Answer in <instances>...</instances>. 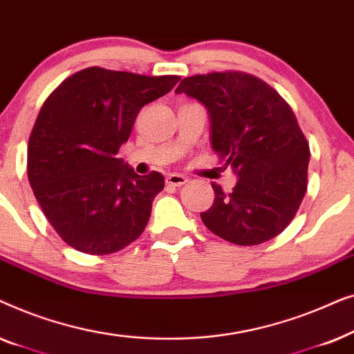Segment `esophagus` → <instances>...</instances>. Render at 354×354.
<instances>
[{"label": "esophagus", "mask_w": 354, "mask_h": 354, "mask_svg": "<svg viewBox=\"0 0 354 354\" xmlns=\"http://www.w3.org/2000/svg\"><path fill=\"white\" fill-rule=\"evenodd\" d=\"M166 182H167V185L182 187V185H185V183L188 182V178L180 176V174H171V176L166 178Z\"/></svg>", "instance_id": "esophagus-1"}]
</instances>
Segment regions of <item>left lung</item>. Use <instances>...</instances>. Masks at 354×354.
I'll return each mask as SVG.
<instances>
[{"instance_id":"8db88e82","label":"left lung","mask_w":354,"mask_h":354,"mask_svg":"<svg viewBox=\"0 0 354 354\" xmlns=\"http://www.w3.org/2000/svg\"><path fill=\"white\" fill-rule=\"evenodd\" d=\"M176 93L205 104L212 149L239 176L201 219L235 245L264 243L293 221L308 188L309 145L287 101L258 77L227 71L187 77Z\"/></svg>"}]
</instances>
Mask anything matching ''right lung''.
Listing matches in <instances>:
<instances>
[{"label": "right lung", "mask_w": 354, "mask_h": 354, "mask_svg": "<svg viewBox=\"0 0 354 354\" xmlns=\"http://www.w3.org/2000/svg\"><path fill=\"white\" fill-rule=\"evenodd\" d=\"M178 75L148 77L88 67L43 103L27 148V176L41 211L67 245L111 254L143 234L164 177H140L120 158L140 109Z\"/></svg>", "instance_id": "add662e5"}]
</instances>
